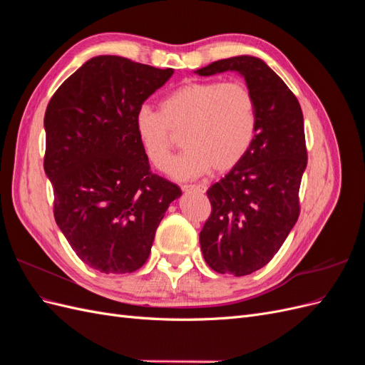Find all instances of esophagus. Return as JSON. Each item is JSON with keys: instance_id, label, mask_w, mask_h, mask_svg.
Instances as JSON below:
<instances>
[{"instance_id": "1", "label": "esophagus", "mask_w": 365, "mask_h": 365, "mask_svg": "<svg viewBox=\"0 0 365 365\" xmlns=\"http://www.w3.org/2000/svg\"><path fill=\"white\" fill-rule=\"evenodd\" d=\"M182 190L184 192H197V193H205V190H207V187L205 185H196V184H193V185H182Z\"/></svg>"}]
</instances>
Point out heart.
<instances>
[{"label":"heart","instance_id":"1","mask_svg":"<svg viewBox=\"0 0 365 365\" xmlns=\"http://www.w3.org/2000/svg\"><path fill=\"white\" fill-rule=\"evenodd\" d=\"M137 140L157 169L168 164L182 134L185 149L168 168L176 180L212 169L228 172L247 155L257 129V109L244 82L189 81L161 101V111L141 106L134 117Z\"/></svg>","mask_w":365,"mask_h":365}]
</instances>
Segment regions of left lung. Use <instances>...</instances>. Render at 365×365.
Wrapping results in <instances>:
<instances>
[{"label": "left lung", "mask_w": 365, "mask_h": 365, "mask_svg": "<svg viewBox=\"0 0 365 365\" xmlns=\"http://www.w3.org/2000/svg\"><path fill=\"white\" fill-rule=\"evenodd\" d=\"M225 71L245 79L256 98L257 129L247 155L207 190L212 215L200 244L213 271L242 277L263 268L294 228L307 152L300 103L267 63L244 54L195 73Z\"/></svg>", "instance_id": "left-lung-1"}]
</instances>
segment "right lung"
<instances>
[{
  "label": "right lung",
  "mask_w": 365,
  "mask_h": 365,
  "mask_svg": "<svg viewBox=\"0 0 365 365\" xmlns=\"http://www.w3.org/2000/svg\"><path fill=\"white\" fill-rule=\"evenodd\" d=\"M173 68L121 56H96L53 94L43 117V170L54 192V219L88 267L134 272L149 257L176 184L153 175L134 117Z\"/></svg>",
  "instance_id": "obj_1"
}]
</instances>
